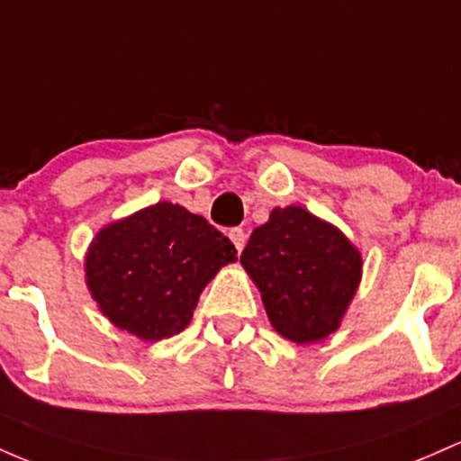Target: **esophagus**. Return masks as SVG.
Listing matches in <instances>:
<instances>
[{
	"label": "esophagus",
	"mask_w": 461,
	"mask_h": 461,
	"mask_svg": "<svg viewBox=\"0 0 461 461\" xmlns=\"http://www.w3.org/2000/svg\"><path fill=\"white\" fill-rule=\"evenodd\" d=\"M229 237H230L232 244H235L237 252L244 250V246H246V230H244V229H230Z\"/></svg>",
	"instance_id": "obj_1"
}]
</instances>
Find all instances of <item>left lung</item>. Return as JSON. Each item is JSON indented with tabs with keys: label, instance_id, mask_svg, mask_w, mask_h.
I'll list each match as a JSON object with an SVG mask.
<instances>
[{
	"label": "left lung",
	"instance_id": "1",
	"mask_svg": "<svg viewBox=\"0 0 461 461\" xmlns=\"http://www.w3.org/2000/svg\"><path fill=\"white\" fill-rule=\"evenodd\" d=\"M241 266L261 292L272 327L296 344L339 327L361 278L357 248L335 226L300 209H274L252 230Z\"/></svg>",
	"mask_w": 461,
	"mask_h": 461
}]
</instances>
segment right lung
Segmentation results:
<instances>
[{
    "label": "right lung",
    "instance_id": "add662e5",
    "mask_svg": "<svg viewBox=\"0 0 461 461\" xmlns=\"http://www.w3.org/2000/svg\"><path fill=\"white\" fill-rule=\"evenodd\" d=\"M235 255L204 217L158 203L97 232L86 285L115 327L158 342L187 327L204 285Z\"/></svg>",
    "mask_w": 461,
    "mask_h": 461
}]
</instances>
